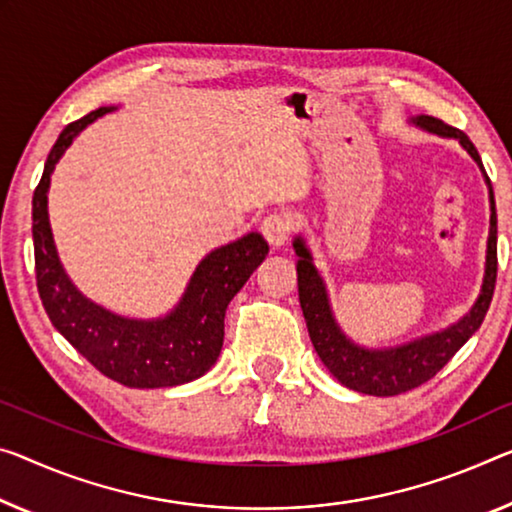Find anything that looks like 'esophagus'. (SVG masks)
I'll use <instances>...</instances> for the list:
<instances>
[{"label":"esophagus","mask_w":512,"mask_h":512,"mask_svg":"<svg viewBox=\"0 0 512 512\" xmlns=\"http://www.w3.org/2000/svg\"><path fill=\"white\" fill-rule=\"evenodd\" d=\"M261 231L265 235V240L277 249L281 245H286L290 231H293V219L290 215H281V212H274V215H267L261 224Z\"/></svg>","instance_id":"esophagus-1"}]
</instances>
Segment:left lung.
<instances>
[{"label": "left lung", "instance_id": "left-lung-1", "mask_svg": "<svg viewBox=\"0 0 512 512\" xmlns=\"http://www.w3.org/2000/svg\"><path fill=\"white\" fill-rule=\"evenodd\" d=\"M416 128L444 139H458L460 146L471 155V160L483 171L487 194H490V235L485 249V274L481 293L476 302L458 322L446 329L414 338V341L393 345V348H366L352 341L336 322L332 302L325 286V279L313 263V254L302 235H295L293 249L297 254V293L300 306L309 327L313 348L322 364L343 387L368 393V396H398L410 389L421 387L430 377H435L451 361V357L478 332L481 322L490 309L494 283H497V208H494L492 183L487 178L481 155L471 144L465 132L451 128L444 121L432 116H414L410 121Z\"/></svg>", "mask_w": 512, "mask_h": 512}]
</instances>
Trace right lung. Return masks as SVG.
I'll use <instances>...</instances> for the list:
<instances>
[{"instance_id": "1", "label": "right lung", "mask_w": 512, "mask_h": 512, "mask_svg": "<svg viewBox=\"0 0 512 512\" xmlns=\"http://www.w3.org/2000/svg\"><path fill=\"white\" fill-rule=\"evenodd\" d=\"M114 109L100 107L66 125L47 155L31 203L38 293L57 332L102 375L130 389L178 387L199 380L215 366L224 345L226 309L251 272L265 261L270 247L261 233L251 231L212 249L196 265L178 304L160 318L119 316L82 295L66 274L54 245L47 192L52 171L66 148L84 128Z\"/></svg>"}]
</instances>
